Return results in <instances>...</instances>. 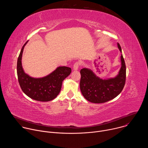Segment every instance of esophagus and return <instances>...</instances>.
<instances>
[{
    "mask_svg": "<svg viewBox=\"0 0 148 148\" xmlns=\"http://www.w3.org/2000/svg\"><path fill=\"white\" fill-rule=\"evenodd\" d=\"M80 65H81V63H80L79 61H77V62H75L74 63V66H73V69H74V70H77Z\"/></svg>",
    "mask_w": 148,
    "mask_h": 148,
    "instance_id": "obj_1",
    "label": "esophagus"
}]
</instances>
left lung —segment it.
<instances>
[{
    "label": "left lung",
    "instance_id": "left-lung-1",
    "mask_svg": "<svg viewBox=\"0 0 148 148\" xmlns=\"http://www.w3.org/2000/svg\"><path fill=\"white\" fill-rule=\"evenodd\" d=\"M118 46L122 52L119 43ZM121 58L122 66L119 74L114 78L102 79L90 70H81L79 87L82 94L87 100L93 103H103L114 99L121 92L126 81V65L122 54Z\"/></svg>",
    "mask_w": 148,
    "mask_h": 148
}]
</instances>
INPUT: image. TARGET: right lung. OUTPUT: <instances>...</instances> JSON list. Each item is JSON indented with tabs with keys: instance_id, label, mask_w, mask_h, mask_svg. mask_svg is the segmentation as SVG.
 Segmentation results:
<instances>
[{
	"instance_id": "right-lung-1",
	"label": "right lung",
	"mask_w": 148,
	"mask_h": 148,
	"mask_svg": "<svg viewBox=\"0 0 148 148\" xmlns=\"http://www.w3.org/2000/svg\"><path fill=\"white\" fill-rule=\"evenodd\" d=\"M27 41L22 47L17 62V74L20 88L26 95L34 100L44 102L53 100L60 93L62 81L70 74L71 69L59 67L43 78L29 77L25 73L22 66V53Z\"/></svg>"
}]
</instances>
